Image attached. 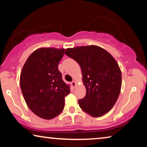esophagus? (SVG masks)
<instances>
[{
	"label": "esophagus",
	"mask_w": 147,
	"mask_h": 147,
	"mask_svg": "<svg viewBox=\"0 0 147 147\" xmlns=\"http://www.w3.org/2000/svg\"><path fill=\"white\" fill-rule=\"evenodd\" d=\"M76 81L75 80H73V82H71V86H73V88H74L76 86Z\"/></svg>",
	"instance_id": "34e87169"
}]
</instances>
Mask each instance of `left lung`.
Returning <instances> with one entry per match:
<instances>
[{"label":"left lung","instance_id":"8db88e82","mask_svg":"<svg viewBox=\"0 0 147 147\" xmlns=\"http://www.w3.org/2000/svg\"><path fill=\"white\" fill-rule=\"evenodd\" d=\"M65 53L81 68L86 94L78 100L79 106L93 117L105 115L115 105L122 86V73L115 59L94 45L67 48Z\"/></svg>","mask_w":147,"mask_h":147}]
</instances>
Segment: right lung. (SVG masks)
Segmentation results:
<instances>
[{
    "mask_svg": "<svg viewBox=\"0 0 147 147\" xmlns=\"http://www.w3.org/2000/svg\"><path fill=\"white\" fill-rule=\"evenodd\" d=\"M64 48H41L32 52L23 65L20 87L29 108L43 119L56 117L63 110L70 87L63 80L58 65Z\"/></svg>",
    "mask_w": 147,
    "mask_h": 147,
    "instance_id": "obj_1",
    "label": "right lung"
}]
</instances>
